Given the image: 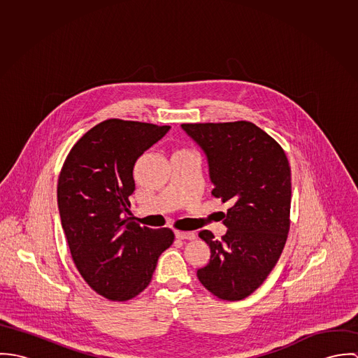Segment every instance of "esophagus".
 <instances>
[{
  "mask_svg": "<svg viewBox=\"0 0 358 358\" xmlns=\"http://www.w3.org/2000/svg\"><path fill=\"white\" fill-rule=\"evenodd\" d=\"M175 236H176V238H180V240H194L196 238V234L192 231H175Z\"/></svg>",
  "mask_w": 358,
  "mask_h": 358,
  "instance_id": "1",
  "label": "esophagus"
}]
</instances>
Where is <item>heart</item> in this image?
<instances>
[{
	"label": "heart",
	"mask_w": 358,
	"mask_h": 358,
	"mask_svg": "<svg viewBox=\"0 0 358 358\" xmlns=\"http://www.w3.org/2000/svg\"><path fill=\"white\" fill-rule=\"evenodd\" d=\"M180 152H187V150H180Z\"/></svg>",
	"instance_id": "1"
}]
</instances>
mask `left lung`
<instances>
[{
    "mask_svg": "<svg viewBox=\"0 0 358 358\" xmlns=\"http://www.w3.org/2000/svg\"><path fill=\"white\" fill-rule=\"evenodd\" d=\"M204 152L212 196L231 206L227 227L216 240L209 230L200 238L210 257L197 277L223 301H241L262 285L284 250L289 230L291 168L282 148L248 121L182 124Z\"/></svg>",
    "mask_w": 358,
    "mask_h": 358,
    "instance_id": "1",
    "label": "left lung"
}]
</instances>
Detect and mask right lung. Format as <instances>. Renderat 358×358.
Instances as JSON below:
<instances>
[{"label":"right lung","instance_id":"right-lung-1","mask_svg":"<svg viewBox=\"0 0 358 358\" xmlns=\"http://www.w3.org/2000/svg\"><path fill=\"white\" fill-rule=\"evenodd\" d=\"M171 129L106 120L70 150L57 182V206L67 244L83 278L99 295L124 302L152 281L172 230L141 227L127 216L134 166Z\"/></svg>","mask_w":358,"mask_h":358}]
</instances>
